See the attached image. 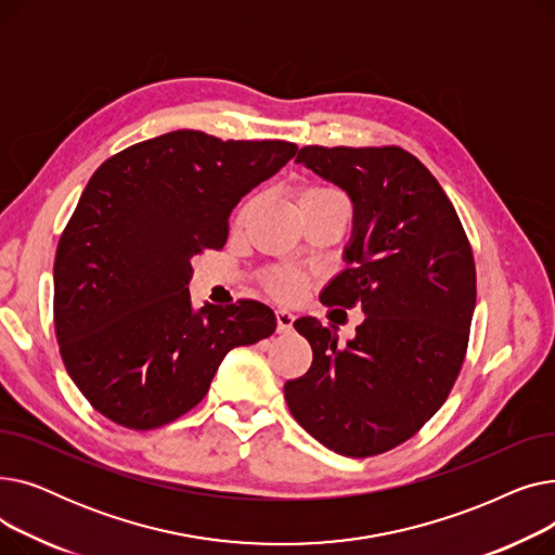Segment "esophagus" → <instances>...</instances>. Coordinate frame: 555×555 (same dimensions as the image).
I'll return each instance as SVG.
<instances>
[{
  "label": "esophagus",
  "mask_w": 555,
  "mask_h": 555,
  "mask_svg": "<svg viewBox=\"0 0 555 555\" xmlns=\"http://www.w3.org/2000/svg\"><path fill=\"white\" fill-rule=\"evenodd\" d=\"M295 324V314L289 310H276V331L279 333H289Z\"/></svg>",
  "instance_id": "obj_1"
}]
</instances>
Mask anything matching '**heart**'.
Segmentation results:
<instances>
[{"instance_id": "heart-1", "label": "heart", "mask_w": 555, "mask_h": 555, "mask_svg": "<svg viewBox=\"0 0 555 555\" xmlns=\"http://www.w3.org/2000/svg\"><path fill=\"white\" fill-rule=\"evenodd\" d=\"M335 197H344L339 189H335L331 184H310L301 191L299 202H324V199H335ZM306 285H308V276L295 268L276 266L262 274V287H266L268 293L279 301H287V304L297 301L304 295Z\"/></svg>"}]
</instances>
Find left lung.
Returning <instances> with one entry per match:
<instances>
[{"instance_id": "1", "label": "left lung", "mask_w": 555, "mask_h": 555, "mask_svg": "<svg viewBox=\"0 0 555 555\" xmlns=\"http://www.w3.org/2000/svg\"><path fill=\"white\" fill-rule=\"evenodd\" d=\"M297 162L356 204L351 268L322 304L366 319L346 346L319 319H297L312 366L285 383V400L328 450L375 456L412 439L456 383L477 301L473 245L441 184L400 145H306Z\"/></svg>"}]
</instances>
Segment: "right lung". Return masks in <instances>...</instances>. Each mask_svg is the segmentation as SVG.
Listing matches in <instances>:
<instances>
[{"label":"right lung","instance_id":"add662e5","mask_svg":"<svg viewBox=\"0 0 555 555\" xmlns=\"http://www.w3.org/2000/svg\"><path fill=\"white\" fill-rule=\"evenodd\" d=\"M297 155V143L175 130L112 155L92 175L53 262L61 358L99 414L155 429L207 396L224 356L274 333L251 299L191 308V258L222 249L241 197Z\"/></svg>","mask_w":555,"mask_h":555}]
</instances>
